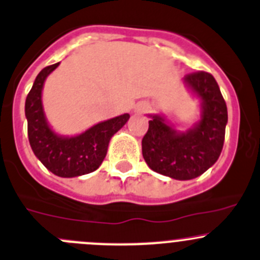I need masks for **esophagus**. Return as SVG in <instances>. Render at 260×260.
Returning <instances> with one entry per match:
<instances>
[{"label":"esophagus","instance_id":"1","mask_svg":"<svg viewBox=\"0 0 260 260\" xmlns=\"http://www.w3.org/2000/svg\"><path fill=\"white\" fill-rule=\"evenodd\" d=\"M150 104L148 103H140V104L136 105L135 112L138 113V114H142V113H146L147 110H150Z\"/></svg>","mask_w":260,"mask_h":260}]
</instances>
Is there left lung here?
I'll use <instances>...</instances> for the list:
<instances>
[{
    "instance_id": "1",
    "label": "left lung",
    "mask_w": 260,
    "mask_h": 260,
    "mask_svg": "<svg viewBox=\"0 0 260 260\" xmlns=\"http://www.w3.org/2000/svg\"><path fill=\"white\" fill-rule=\"evenodd\" d=\"M184 84L201 99L200 120L179 132L161 115H150L148 131L142 138L146 164L176 180L197 178L217 161L228 124V107L212 75L203 71L186 75Z\"/></svg>"
}]
</instances>
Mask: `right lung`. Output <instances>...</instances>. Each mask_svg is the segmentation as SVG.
<instances>
[{"instance_id": "obj_1", "label": "right lung", "mask_w": 260, "mask_h": 260, "mask_svg": "<svg viewBox=\"0 0 260 260\" xmlns=\"http://www.w3.org/2000/svg\"><path fill=\"white\" fill-rule=\"evenodd\" d=\"M59 63L39 72L25 102L27 136L34 155L54 175L75 178L92 173L107 156L109 141L129 119V114L104 120L92 125L81 135L64 137L55 133L48 124L43 109L42 91L44 81Z\"/></svg>"}]
</instances>
